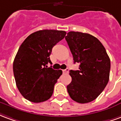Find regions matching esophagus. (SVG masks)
<instances>
[{"instance_id":"1","label":"esophagus","mask_w":121,"mask_h":121,"mask_svg":"<svg viewBox=\"0 0 121 121\" xmlns=\"http://www.w3.org/2000/svg\"><path fill=\"white\" fill-rule=\"evenodd\" d=\"M63 72L64 73H69V69H64V70H63Z\"/></svg>"}]
</instances>
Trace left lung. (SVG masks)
Returning <instances> with one entry per match:
<instances>
[{
	"mask_svg": "<svg viewBox=\"0 0 121 121\" xmlns=\"http://www.w3.org/2000/svg\"><path fill=\"white\" fill-rule=\"evenodd\" d=\"M73 54L74 63L79 70H71L72 81L67 86L69 95L81 104L96 99L108 83L110 60L100 41L92 35L69 32L65 36Z\"/></svg>",
	"mask_w": 121,
	"mask_h": 121,
	"instance_id": "1",
	"label": "left lung"
}]
</instances>
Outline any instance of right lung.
Here are the masks:
<instances>
[{
    "label": "right lung",
    "instance_id": "1",
    "mask_svg": "<svg viewBox=\"0 0 121 121\" xmlns=\"http://www.w3.org/2000/svg\"><path fill=\"white\" fill-rule=\"evenodd\" d=\"M65 35L63 30H39L28 36L20 46L13 70L17 88L28 100L38 103L52 95L62 71L48 67L47 64H52L50 55L53 47Z\"/></svg>",
    "mask_w": 121,
    "mask_h": 121
}]
</instances>
